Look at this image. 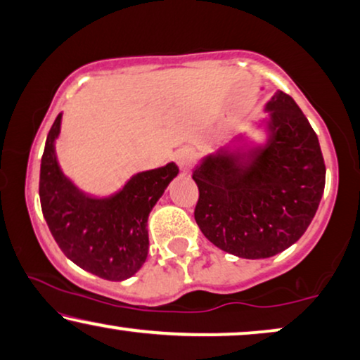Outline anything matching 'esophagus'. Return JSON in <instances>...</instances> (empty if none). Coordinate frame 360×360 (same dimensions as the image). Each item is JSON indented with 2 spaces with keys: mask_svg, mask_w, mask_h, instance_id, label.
<instances>
[{
  "mask_svg": "<svg viewBox=\"0 0 360 360\" xmlns=\"http://www.w3.org/2000/svg\"><path fill=\"white\" fill-rule=\"evenodd\" d=\"M176 162L183 171H189L195 162V153L189 148H183L176 153Z\"/></svg>",
  "mask_w": 360,
  "mask_h": 360,
  "instance_id": "1",
  "label": "esophagus"
}]
</instances>
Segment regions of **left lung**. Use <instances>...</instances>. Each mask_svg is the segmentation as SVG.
Masks as SVG:
<instances>
[{"instance_id":"obj_1","label":"left lung","mask_w":360,"mask_h":360,"mask_svg":"<svg viewBox=\"0 0 360 360\" xmlns=\"http://www.w3.org/2000/svg\"><path fill=\"white\" fill-rule=\"evenodd\" d=\"M266 110L265 146L247 155L217 153L193 172L200 232L240 258L273 257L300 240L326 183L318 136L295 100L278 90Z\"/></svg>"}]
</instances>
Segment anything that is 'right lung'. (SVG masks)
Returning <instances> with one entry per match:
<instances>
[{"label":"right lung","mask_w":360,"mask_h":360,"mask_svg":"<svg viewBox=\"0 0 360 360\" xmlns=\"http://www.w3.org/2000/svg\"><path fill=\"white\" fill-rule=\"evenodd\" d=\"M62 113L57 115L41 160L39 198L52 237L67 258L103 280L122 281L140 270L148 255V215L165 193L177 166L133 176L110 199H92L79 193L62 174L54 140Z\"/></svg>","instance_id":"add662e5"}]
</instances>
